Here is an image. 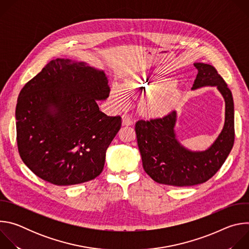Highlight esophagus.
I'll use <instances>...</instances> for the list:
<instances>
[{
  "label": "esophagus",
  "mask_w": 249,
  "mask_h": 249,
  "mask_svg": "<svg viewBox=\"0 0 249 249\" xmlns=\"http://www.w3.org/2000/svg\"><path fill=\"white\" fill-rule=\"evenodd\" d=\"M132 119H131V117H130V115H128V114H123L122 115V124L124 125V126H130V125H132Z\"/></svg>",
  "instance_id": "obj_1"
}]
</instances>
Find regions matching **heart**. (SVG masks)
Instances as JSON below:
<instances>
[{
  "instance_id": "1",
  "label": "heart",
  "mask_w": 249,
  "mask_h": 249,
  "mask_svg": "<svg viewBox=\"0 0 249 249\" xmlns=\"http://www.w3.org/2000/svg\"><path fill=\"white\" fill-rule=\"evenodd\" d=\"M174 85V81L171 80H163L160 82H151L150 80H146L145 78L137 77L132 80H127L124 83L120 84L117 88L114 86L110 91V95L115 102H121L122 94L126 95L135 90H142L144 91H152L161 89H166ZM176 98V92L174 89H170L165 92L146 99L143 104H142V112L148 116L159 117L165 115L170 108L172 107V104L174 103Z\"/></svg>"
}]
</instances>
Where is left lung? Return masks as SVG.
Returning <instances> with one entry per match:
<instances>
[{
	"instance_id": "8db88e82",
	"label": "left lung",
	"mask_w": 249,
	"mask_h": 249,
	"mask_svg": "<svg viewBox=\"0 0 249 249\" xmlns=\"http://www.w3.org/2000/svg\"><path fill=\"white\" fill-rule=\"evenodd\" d=\"M198 74L192 89L216 87L225 99L224 127L208 149L191 151L180 144L175 132L177 112L136 123L138 147L143 167L160 184L192 186L206 182L221 168L234 142V106L231 89L217 70L204 63H194Z\"/></svg>"
}]
</instances>
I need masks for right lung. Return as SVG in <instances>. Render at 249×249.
<instances>
[{"label": "right lung", "instance_id": "right-lung-1", "mask_svg": "<svg viewBox=\"0 0 249 249\" xmlns=\"http://www.w3.org/2000/svg\"><path fill=\"white\" fill-rule=\"evenodd\" d=\"M109 95L104 71L70 59L50 61L20 90L16 108L17 141L25 165L59 186L98 176L121 127L97 100Z\"/></svg>", "mask_w": 249, "mask_h": 249}]
</instances>
